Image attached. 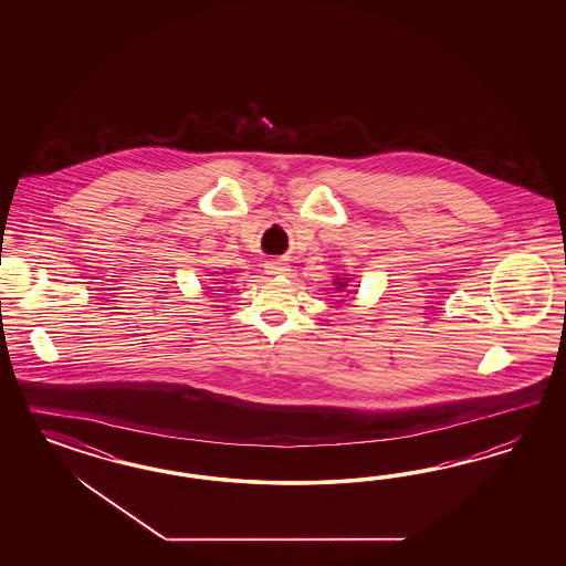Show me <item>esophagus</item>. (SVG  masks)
Returning <instances> with one entry per match:
<instances>
[{
    "label": "esophagus",
    "instance_id": "esophagus-1",
    "mask_svg": "<svg viewBox=\"0 0 566 566\" xmlns=\"http://www.w3.org/2000/svg\"><path fill=\"white\" fill-rule=\"evenodd\" d=\"M265 272L270 275H286L291 274V265L284 261V259H272V261H265Z\"/></svg>",
    "mask_w": 566,
    "mask_h": 566
}]
</instances>
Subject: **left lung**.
<instances>
[{"mask_svg": "<svg viewBox=\"0 0 566 566\" xmlns=\"http://www.w3.org/2000/svg\"><path fill=\"white\" fill-rule=\"evenodd\" d=\"M348 282H350V277L348 275H336L334 277V286H336V291L338 292H355V291H348ZM357 294V292H355Z\"/></svg>", "mask_w": 566, "mask_h": 566, "instance_id": "left-lung-1", "label": "left lung"}]
</instances>
